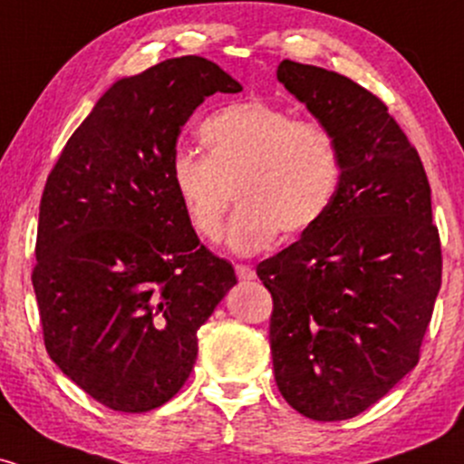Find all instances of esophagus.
I'll use <instances>...</instances> for the list:
<instances>
[{"label": "esophagus", "instance_id": "34e87169", "mask_svg": "<svg viewBox=\"0 0 464 464\" xmlns=\"http://www.w3.org/2000/svg\"><path fill=\"white\" fill-rule=\"evenodd\" d=\"M236 275H237L242 281L255 279V270L250 268V266H246V264H236Z\"/></svg>", "mask_w": 464, "mask_h": 464}]
</instances>
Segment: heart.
<instances>
[{"instance_id":"heart-1","label":"heart","mask_w":464,"mask_h":464,"mask_svg":"<svg viewBox=\"0 0 464 464\" xmlns=\"http://www.w3.org/2000/svg\"><path fill=\"white\" fill-rule=\"evenodd\" d=\"M205 157L177 152L169 180L191 231L216 242L228 202L237 200L227 233L233 253L253 255L276 236L312 231L332 209L344 177L338 137L321 121L296 120L262 100L216 111L200 124Z\"/></svg>"}]
</instances>
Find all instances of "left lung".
<instances>
[{
	"label": "left lung",
	"mask_w": 464,
	"mask_h": 464,
	"mask_svg": "<svg viewBox=\"0 0 464 464\" xmlns=\"http://www.w3.org/2000/svg\"><path fill=\"white\" fill-rule=\"evenodd\" d=\"M276 78L338 137L344 177L329 214L257 266L275 380L303 417L343 420L417 366L440 290L439 228L417 148L377 95L295 61Z\"/></svg>",
	"instance_id": "left-lung-1"
}]
</instances>
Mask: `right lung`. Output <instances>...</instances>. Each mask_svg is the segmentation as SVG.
Masks as SVG:
<instances>
[{
    "instance_id": "1",
    "label": "right lung",
    "mask_w": 464,
    "mask_h": 464,
    "mask_svg": "<svg viewBox=\"0 0 464 464\" xmlns=\"http://www.w3.org/2000/svg\"><path fill=\"white\" fill-rule=\"evenodd\" d=\"M218 92L242 84L202 56L117 80L47 177L32 270L45 349L117 412L177 395L196 332L237 284L191 231L169 180L180 126Z\"/></svg>"
}]
</instances>
